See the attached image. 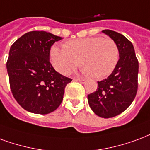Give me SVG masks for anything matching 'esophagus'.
<instances>
[{"instance_id":"34e87169","label":"esophagus","mask_w":150,"mask_h":150,"mask_svg":"<svg viewBox=\"0 0 150 150\" xmlns=\"http://www.w3.org/2000/svg\"><path fill=\"white\" fill-rule=\"evenodd\" d=\"M74 81H76V82H79V83H86V80L83 79H74Z\"/></svg>"}]
</instances>
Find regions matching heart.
Returning <instances> with one entry per match:
<instances>
[{
	"mask_svg": "<svg viewBox=\"0 0 150 150\" xmlns=\"http://www.w3.org/2000/svg\"><path fill=\"white\" fill-rule=\"evenodd\" d=\"M50 57L54 68L62 75H69L81 60L84 74L103 79L115 70L119 52L113 40L97 36L68 41L65 46L54 44Z\"/></svg>",
	"mask_w": 150,
	"mask_h": 150,
	"instance_id": "1",
	"label": "heart"
}]
</instances>
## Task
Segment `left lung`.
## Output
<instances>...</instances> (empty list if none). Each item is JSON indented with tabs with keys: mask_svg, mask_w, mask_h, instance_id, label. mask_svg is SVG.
<instances>
[{
	"mask_svg": "<svg viewBox=\"0 0 150 150\" xmlns=\"http://www.w3.org/2000/svg\"><path fill=\"white\" fill-rule=\"evenodd\" d=\"M102 32L116 43L119 59L111 74L98 82L97 90L87 95V99L95 115L109 118L120 115L133 103L137 91L138 61L133 44L126 37L111 30Z\"/></svg>",
	"mask_w": 150,
	"mask_h": 150,
	"instance_id": "left-lung-1",
	"label": "left lung"
}]
</instances>
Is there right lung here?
Returning a JSON list of instances; mask_svg holds the SVG:
<instances>
[{
	"instance_id": "1",
	"label": "right lung",
	"mask_w": 150,
	"mask_h": 150,
	"mask_svg": "<svg viewBox=\"0 0 150 150\" xmlns=\"http://www.w3.org/2000/svg\"><path fill=\"white\" fill-rule=\"evenodd\" d=\"M44 31L25 33L11 46L6 67L13 97L25 110L47 115L57 109L72 79L55 71L50 49L62 40Z\"/></svg>"
}]
</instances>
